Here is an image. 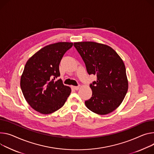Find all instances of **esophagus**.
Returning <instances> with one entry per match:
<instances>
[{"label": "esophagus", "instance_id": "34e87169", "mask_svg": "<svg viewBox=\"0 0 154 154\" xmlns=\"http://www.w3.org/2000/svg\"><path fill=\"white\" fill-rule=\"evenodd\" d=\"M79 86H72V88L75 90H78L79 89Z\"/></svg>", "mask_w": 154, "mask_h": 154}]
</instances>
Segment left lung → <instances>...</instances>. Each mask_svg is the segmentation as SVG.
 Here are the masks:
<instances>
[{"label":"left lung","mask_w":154,"mask_h":154,"mask_svg":"<svg viewBox=\"0 0 154 154\" xmlns=\"http://www.w3.org/2000/svg\"><path fill=\"white\" fill-rule=\"evenodd\" d=\"M74 45L84 61L88 74L96 76L90 85L91 98L85 101L93 112L106 115L122 103L128 88L124 63L110 47L94 42H74Z\"/></svg>","instance_id":"left-lung-1"}]
</instances>
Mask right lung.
Listing matches in <instances>:
<instances>
[{
  "label": "right lung",
  "instance_id": "add662e5",
  "mask_svg": "<svg viewBox=\"0 0 154 154\" xmlns=\"http://www.w3.org/2000/svg\"><path fill=\"white\" fill-rule=\"evenodd\" d=\"M72 42H58L41 48L27 60L20 86L26 101L35 110L49 114L62 107L71 89L60 77L59 65Z\"/></svg>",
  "mask_w": 154,
  "mask_h": 154
}]
</instances>
